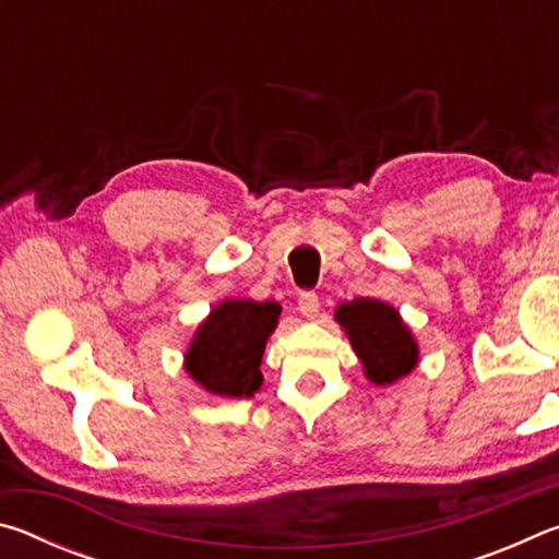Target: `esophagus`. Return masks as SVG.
Here are the masks:
<instances>
[{
  "label": "esophagus",
  "instance_id": "obj_1",
  "mask_svg": "<svg viewBox=\"0 0 559 559\" xmlns=\"http://www.w3.org/2000/svg\"><path fill=\"white\" fill-rule=\"evenodd\" d=\"M298 310H300V313L306 316L308 320H313V318L318 316V310H320L318 293H313V290H302L300 296H298Z\"/></svg>",
  "mask_w": 559,
  "mask_h": 559
}]
</instances>
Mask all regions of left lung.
Wrapping results in <instances>:
<instances>
[{
    "mask_svg": "<svg viewBox=\"0 0 559 559\" xmlns=\"http://www.w3.org/2000/svg\"><path fill=\"white\" fill-rule=\"evenodd\" d=\"M335 318L347 330L349 343L372 382L392 384L414 370L419 349L392 306L374 298H357L343 302Z\"/></svg>",
    "mask_w": 559,
    "mask_h": 559,
    "instance_id": "left-lung-1",
    "label": "left lung"
}]
</instances>
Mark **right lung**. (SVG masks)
I'll return each mask as SVG.
<instances>
[{
	"label": "right lung",
	"instance_id": "add662e5",
	"mask_svg": "<svg viewBox=\"0 0 559 559\" xmlns=\"http://www.w3.org/2000/svg\"><path fill=\"white\" fill-rule=\"evenodd\" d=\"M278 302L226 300L204 320L187 349V372L219 396H251L259 390L266 340L278 323Z\"/></svg>",
	"mask_w": 559,
	"mask_h": 559
}]
</instances>
